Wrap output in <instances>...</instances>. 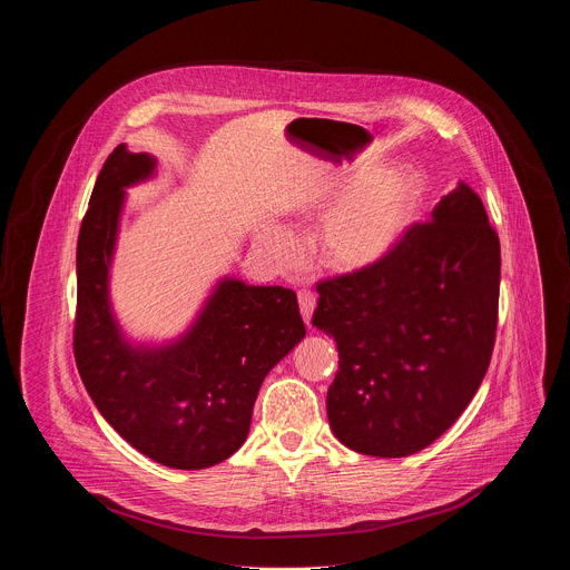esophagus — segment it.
Instances as JSON below:
<instances>
[{
	"mask_svg": "<svg viewBox=\"0 0 570 570\" xmlns=\"http://www.w3.org/2000/svg\"><path fill=\"white\" fill-rule=\"evenodd\" d=\"M297 302H299V313H302V320L306 324H311V317H313V311H315V295L311 291H299L297 293Z\"/></svg>",
	"mask_w": 570,
	"mask_h": 570,
	"instance_id": "34e87169",
	"label": "esophagus"
}]
</instances>
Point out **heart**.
I'll use <instances>...</instances> for the list:
<instances>
[{"mask_svg": "<svg viewBox=\"0 0 570 570\" xmlns=\"http://www.w3.org/2000/svg\"><path fill=\"white\" fill-rule=\"evenodd\" d=\"M426 178L413 165H385L370 176L354 169L317 189L302 214L322 216L317 255L324 268L336 275H363L383 266L409 238L422 216ZM266 246L279 264L295 259L293 238L273 229Z\"/></svg>", "mask_w": 570, "mask_h": 570, "instance_id": "heart-1", "label": "heart"}]
</instances>
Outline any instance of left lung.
<instances>
[{
  "instance_id": "8db88e82",
  "label": "left lung",
  "mask_w": 570,
  "mask_h": 570,
  "mask_svg": "<svg viewBox=\"0 0 570 570\" xmlns=\"http://www.w3.org/2000/svg\"><path fill=\"white\" fill-rule=\"evenodd\" d=\"M501 243L458 183L379 268L317 284L313 327L334 336V435L352 451L413 455L464 413L492 361Z\"/></svg>"
}]
</instances>
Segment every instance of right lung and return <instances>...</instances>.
<instances>
[{
  "label": "right lung",
  "instance_id": "1",
  "mask_svg": "<svg viewBox=\"0 0 570 570\" xmlns=\"http://www.w3.org/2000/svg\"><path fill=\"white\" fill-rule=\"evenodd\" d=\"M155 174V155L119 144L97 178L76 246L73 354L99 413L132 449L196 471L243 446L264 379L306 327L291 288L223 275L176 338L126 334L110 297L112 262L128 189Z\"/></svg>",
  "mask_w": 570,
  "mask_h": 570
}]
</instances>
